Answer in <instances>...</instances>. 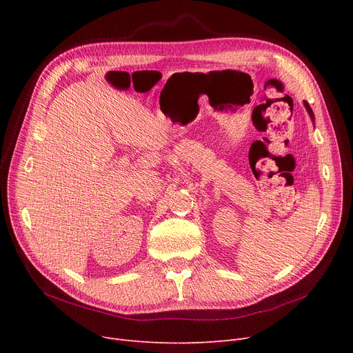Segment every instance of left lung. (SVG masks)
Wrapping results in <instances>:
<instances>
[{"label":"left lung","instance_id":"1","mask_svg":"<svg viewBox=\"0 0 353 353\" xmlns=\"http://www.w3.org/2000/svg\"><path fill=\"white\" fill-rule=\"evenodd\" d=\"M305 105H306V108H307V111H309V114H310V117H312V120H314V119H313V113H312V108H310V107H309V104H307V103H306V101H305Z\"/></svg>","mask_w":353,"mask_h":353}]
</instances>
